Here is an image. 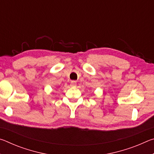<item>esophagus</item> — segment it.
Returning <instances> with one entry per match:
<instances>
[{
  "label": "esophagus",
  "mask_w": 154,
  "mask_h": 154,
  "mask_svg": "<svg viewBox=\"0 0 154 154\" xmlns=\"http://www.w3.org/2000/svg\"><path fill=\"white\" fill-rule=\"evenodd\" d=\"M77 85V83L75 81H72V82H71V86L72 87H75Z\"/></svg>",
  "instance_id": "34e87169"
}]
</instances>
